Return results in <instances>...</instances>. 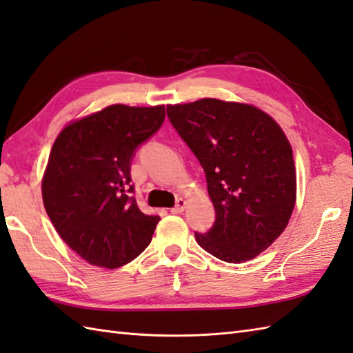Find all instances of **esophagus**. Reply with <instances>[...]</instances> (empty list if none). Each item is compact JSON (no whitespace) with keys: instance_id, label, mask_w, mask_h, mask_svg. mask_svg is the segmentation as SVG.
<instances>
[{"instance_id":"34e87169","label":"esophagus","mask_w":353,"mask_h":353,"mask_svg":"<svg viewBox=\"0 0 353 353\" xmlns=\"http://www.w3.org/2000/svg\"><path fill=\"white\" fill-rule=\"evenodd\" d=\"M185 205H187V202H185L183 198H179V199L176 201V203H175V207L170 210V213H172V214H181L183 211H184V208H185Z\"/></svg>"}]
</instances>
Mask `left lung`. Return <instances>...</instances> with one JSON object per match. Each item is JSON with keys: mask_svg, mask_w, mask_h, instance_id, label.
<instances>
[{"mask_svg": "<svg viewBox=\"0 0 353 353\" xmlns=\"http://www.w3.org/2000/svg\"><path fill=\"white\" fill-rule=\"evenodd\" d=\"M168 117L207 176L216 221L194 232L226 263L252 260L285 230L296 201L293 151L279 125L254 105L203 98L168 105Z\"/></svg>", "mask_w": 353, "mask_h": 353, "instance_id": "obj_1", "label": "left lung"}]
</instances>
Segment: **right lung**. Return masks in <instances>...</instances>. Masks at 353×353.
<instances>
[{"label": "right lung", "instance_id": "add662e5", "mask_svg": "<svg viewBox=\"0 0 353 353\" xmlns=\"http://www.w3.org/2000/svg\"><path fill=\"white\" fill-rule=\"evenodd\" d=\"M164 116V105L116 104L68 125L54 142L43 205L59 236L93 265L121 268L152 240L160 216L140 211L131 161Z\"/></svg>", "mask_w": 353, "mask_h": 353}]
</instances>
